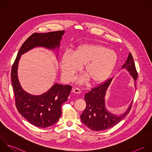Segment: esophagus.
Segmentation results:
<instances>
[{
    "mask_svg": "<svg viewBox=\"0 0 152 152\" xmlns=\"http://www.w3.org/2000/svg\"><path fill=\"white\" fill-rule=\"evenodd\" d=\"M73 92L75 94H79L81 93V91L79 88H74L73 90Z\"/></svg>",
    "mask_w": 152,
    "mask_h": 152,
    "instance_id": "1",
    "label": "esophagus"
}]
</instances>
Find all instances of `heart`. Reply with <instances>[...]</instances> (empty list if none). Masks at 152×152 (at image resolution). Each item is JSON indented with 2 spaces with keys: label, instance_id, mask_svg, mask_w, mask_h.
<instances>
[{
  "label": "heart",
  "instance_id": "1",
  "mask_svg": "<svg viewBox=\"0 0 152 152\" xmlns=\"http://www.w3.org/2000/svg\"><path fill=\"white\" fill-rule=\"evenodd\" d=\"M118 61V54L113 50L96 44L78 45L73 51L64 53L60 60L63 76L72 80L84 65L83 72L94 84L105 81L113 71Z\"/></svg>",
  "mask_w": 152,
  "mask_h": 152
}]
</instances>
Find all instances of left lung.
I'll list each match as a JSON object with an SVG mask.
<instances>
[{"instance_id": "8db88e82", "label": "left lung", "mask_w": 152, "mask_h": 152, "mask_svg": "<svg viewBox=\"0 0 152 152\" xmlns=\"http://www.w3.org/2000/svg\"><path fill=\"white\" fill-rule=\"evenodd\" d=\"M122 68H126L136 81L137 79V72L133 57L129 53L126 62ZM112 79L92 89L85 95L86 107L80 115L82 123L93 131H103L107 130L121 121L128 114L132 108L133 102L127 110L121 115H115L107 111L105 107V95Z\"/></svg>"}]
</instances>
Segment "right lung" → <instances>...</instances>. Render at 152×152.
<instances>
[{
	"label": "right lung",
	"instance_id": "right-lung-1",
	"mask_svg": "<svg viewBox=\"0 0 152 152\" xmlns=\"http://www.w3.org/2000/svg\"><path fill=\"white\" fill-rule=\"evenodd\" d=\"M64 31L48 33H34L23 43L11 70V80L18 112L32 125L45 128L58 121L61 114V105L67 101L72 90L70 85L55 84L46 93L34 96L25 92L21 88L17 76V68L20 55L30 49L41 46L54 49L60 46Z\"/></svg>",
	"mask_w": 152,
	"mask_h": 152
}]
</instances>
